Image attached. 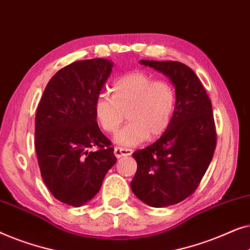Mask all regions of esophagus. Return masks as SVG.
I'll list each match as a JSON object with an SVG mask.
<instances>
[{
  "label": "esophagus",
  "instance_id": "esophagus-1",
  "mask_svg": "<svg viewBox=\"0 0 250 250\" xmlns=\"http://www.w3.org/2000/svg\"><path fill=\"white\" fill-rule=\"evenodd\" d=\"M132 150L127 149V148H121V146H116L114 150L115 156L117 158H121V157H126V156H131L132 155Z\"/></svg>",
  "mask_w": 250,
  "mask_h": 250
}]
</instances>
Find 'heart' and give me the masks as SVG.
Wrapping results in <instances>:
<instances>
[{"instance_id": "b5f03b06", "label": "heart", "mask_w": 250, "mask_h": 250, "mask_svg": "<svg viewBox=\"0 0 250 250\" xmlns=\"http://www.w3.org/2000/svg\"><path fill=\"white\" fill-rule=\"evenodd\" d=\"M110 90L111 98L100 94L95 99L94 116L105 133H115L126 115L128 124L116 135L119 145H140L168 128L176 107V92L169 82L133 71L117 78Z\"/></svg>"}]
</instances>
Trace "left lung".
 <instances>
[{
    "mask_svg": "<svg viewBox=\"0 0 250 250\" xmlns=\"http://www.w3.org/2000/svg\"><path fill=\"white\" fill-rule=\"evenodd\" d=\"M167 75L175 86L176 107L168 128L151 146L136 150L133 193L152 207L179 204L191 196L214 156L216 127L210 99L194 71L179 61L141 60Z\"/></svg>",
    "mask_w": 250,
    "mask_h": 250,
    "instance_id": "left-lung-1",
    "label": "left lung"
}]
</instances>
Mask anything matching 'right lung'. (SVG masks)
Listing matches in <instances>:
<instances>
[{
	"mask_svg": "<svg viewBox=\"0 0 250 250\" xmlns=\"http://www.w3.org/2000/svg\"><path fill=\"white\" fill-rule=\"evenodd\" d=\"M111 69L110 61L101 58L68 64L51 78L37 107L35 149L41 175L53 197L69 206L90 201L117 162L94 116L95 99Z\"/></svg>",
	"mask_w": 250,
	"mask_h": 250,
	"instance_id": "add662e5",
	"label": "right lung"
}]
</instances>
